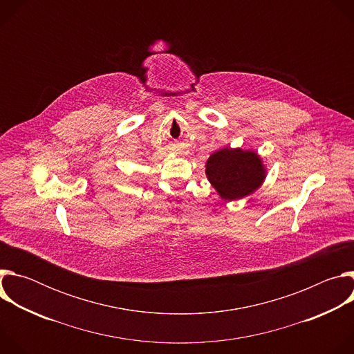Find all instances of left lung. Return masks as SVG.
<instances>
[{
  "mask_svg": "<svg viewBox=\"0 0 354 354\" xmlns=\"http://www.w3.org/2000/svg\"><path fill=\"white\" fill-rule=\"evenodd\" d=\"M206 176L224 200H239L255 193L268 171L255 149L223 147L206 161Z\"/></svg>",
  "mask_w": 354,
  "mask_h": 354,
  "instance_id": "8db88e82",
  "label": "left lung"
}]
</instances>
